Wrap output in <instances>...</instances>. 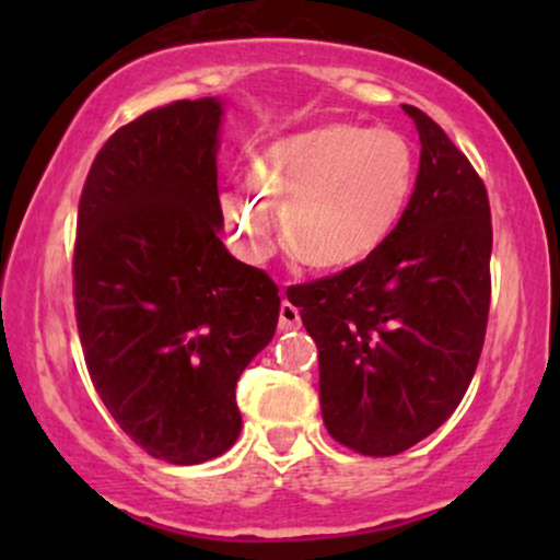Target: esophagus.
Listing matches in <instances>:
<instances>
[{
    "instance_id": "esophagus-1",
    "label": "esophagus",
    "mask_w": 560,
    "mask_h": 560,
    "mask_svg": "<svg viewBox=\"0 0 560 560\" xmlns=\"http://www.w3.org/2000/svg\"><path fill=\"white\" fill-rule=\"evenodd\" d=\"M280 331H295V328H301V311L295 308L293 303L282 301L280 303V324H278Z\"/></svg>"
}]
</instances>
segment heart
Listing matches in <instances>:
<instances>
[{"label":"heart","instance_id":"1","mask_svg":"<svg viewBox=\"0 0 560 560\" xmlns=\"http://www.w3.org/2000/svg\"><path fill=\"white\" fill-rule=\"evenodd\" d=\"M416 183V150L389 127L354 121L280 137L252 158L247 183L221 188L219 211L236 247L270 255L280 211L290 255L318 272L349 270L372 257L400 224Z\"/></svg>","mask_w":560,"mask_h":560}]
</instances>
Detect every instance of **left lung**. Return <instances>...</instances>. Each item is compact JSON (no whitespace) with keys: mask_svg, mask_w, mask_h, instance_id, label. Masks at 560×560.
I'll return each mask as SVG.
<instances>
[{"mask_svg":"<svg viewBox=\"0 0 560 560\" xmlns=\"http://www.w3.org/2000/svg\"><path fill=\"white\" fill-rule=\"evenodd\" d=\"M420 137L416 188L389 240L295 298L318 347L328 433L395 456L451 418L479 364L492 219L481 178L448 135L402 104Z\"/></svg>","mask_w":560,"mask_h":560,"instance_id":"left-lung-1","label":"left lung"}]
</instances>
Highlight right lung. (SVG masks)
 Listing matches in <instances>:
<instances>
[{
	"label": "right lung",
	"instance_id": "add662e5",
	"mask_svg": "<svg viewBox=\"0 0 560 560\" xmlns=\"http://www.w3.org/2000/svg\"><path fill=\"white\" fill-rule=\"evenodd\" d=\"M217 96L114 132L91 165L73 252L75 320L98 397L160 462L217 458L242 431L236 380L272 341L278 285L219 240Z\"/></svg>",
	"mask_w": 560,
	"mask_h": 560
}]
</instances>
